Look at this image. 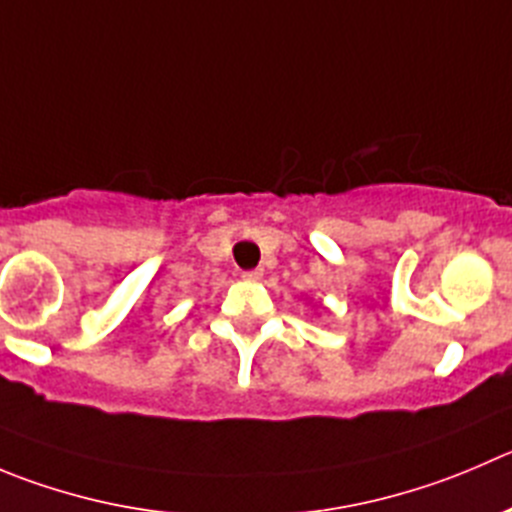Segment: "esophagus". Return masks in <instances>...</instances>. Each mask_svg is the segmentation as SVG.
I'll use <instances>...</instances> for the list:
<instances>
[{"label":"esophagus","mask_w":512,"mask_h":512,"mask_svg":"<svg viewBox=\"0 0 512 512\" xmlns=\"http://www.w3.org/2000/svg\"><path fill=\"white\" fill-rule=\"evenodd\" d=\"M243 279H246V281H261V279H264V269L243 271Z\"/></svg>","instance_id":"34e87169"}]
</instances>
